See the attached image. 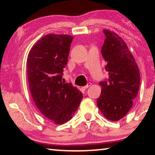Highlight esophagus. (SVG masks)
Here are the masks:
<instances>
[{
	"mask_svg": "<svg viewBox=\"0 0 155 155\" xmlns=\"http://www.w3.org/2000/svg\"><path fill=\"white\" fill-rule=\"evenodd\" d=\"M91 85V83H89L87 84V85H85V86H84V87H83V88L84 89V90H85V89H87L89 87H90Z\"/></svg>",
	"mask_w": 155,
	"mask_h": 155,
	"instance_id": "1",
	"label": "esophagus"
}]
</instances>
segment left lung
I'll list each match as a JSON object with an SVG mask.
<instances>
[{
    "label": "left lung",
    "instance_id": "obj_1",
    "mask_svg": "<svg viewBox=\"0 0 155 155\" xmlns=\"http://www.w3.org/2000/svg\"><path fill=\"white\" fill-rule=\"evenodd\" d=\"M105 35L101 53L107 63L109 79L102 81L97 105L104 117L118 121L127 114L137 95L140 84L139 68L127 44L113 31L103 29Z\"/></svg>",
    "mask_w": 155,
    "mask_h": 155
}]
</instances>
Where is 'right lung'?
Returning <instances> with one entry per match:
<instances>
[{
	"label": "right lung",
	"mask_w": 155,
	"mask_h": 155,
	"mask_svg": "<svg viewBox=\"0 0 155 155\" xmlns=\"http://www.w3.org/2000/svg\"><path fill=\"white\" fill-rule=\"evenodd\" d=\"M73 37L48 34L34 44L27 57L30 91L41 114L56 124L72 118L83 94L62 78Z\"/></svg>",
	"instance_id": "1"
}]
</instances>
